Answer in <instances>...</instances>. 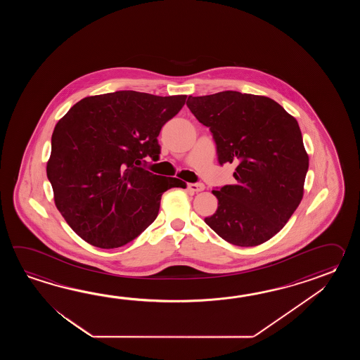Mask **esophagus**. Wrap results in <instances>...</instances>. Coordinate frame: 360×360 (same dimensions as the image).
<instances>
[{"instance_id": "34e87169", "label": "esophagus", "mask_w": 360, "mask_h": 360, "mask_svg": "<svg viewBox=\"0 0 360 360\" xmlns=\"http://www.w3.org/2000/svg\"><path fill=\"white\" fill-rule=\"evenodd\" d=\"M188 189L191 191H195V193H198V191H202L205 189V185L200 183H191L188 184Z\"/></svg>"}]
</instances>
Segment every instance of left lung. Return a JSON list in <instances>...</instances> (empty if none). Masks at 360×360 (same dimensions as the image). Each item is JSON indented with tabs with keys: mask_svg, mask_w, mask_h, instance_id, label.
Instances as JSON below:
<instances>
[{
	"mask_svg": "<svg viewBox=\"0 0 360 360\" xmlns=\"http://www.w3.org/2000/svg\"><path fill=\"white\" fill-rule=\"evenodd\" d=\"M186 105L211 131L219 163H237L236 184L212 191L219 206L205 221L231 245L266 242L304 194L309 157L299 123L274 100L238 91L189 96Z\"/></svg>",
	"mask_w": 360,
	"mask_h": 360,
	"instance_id": "obj_1",
	"label": "left lung"
}]
</instances>
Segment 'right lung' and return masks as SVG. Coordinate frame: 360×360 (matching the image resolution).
I'll return each mask as SVG.
<instances>
[{
  "instance_id": "right-lung-1",
  "label": "right lung",
  "mask_w": 360,
  "mask_h": 360,
  "mask_svg": "<svg viewBox=\"0 0 360 360\" xmlns=\"http://www.w3.org/2000/svg\"><path fill=\"white\" fill-rule=\"evenodd\" d=\"M186 95L115 91L78 101L55 126L47 177L55 205L87 243L117 248L155 220L162 194L186 188L176 177L144 169L158 161L162 126Z\"/></svg>"
}]
</instances>
